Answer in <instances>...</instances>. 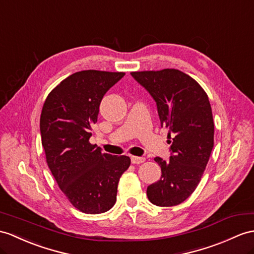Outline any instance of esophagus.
Instances as JSON below:
<instances>
[{
	"label": "esophagus",
	"mask_w": 254,
	"mask_h": 254,
	"mask_svg": "<svg viewBox=\"0 0 254 254\" xmlns=\"http://www.w3.org/2000/svg\"><path fill=\"white\" fill-rule=\"evenodd\" d=\"M145 162L144 157H138V156H131V163L134 165H139Z\"/></svg>",
	"instance_id": "obj_1"
}]
</instances>
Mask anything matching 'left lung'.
Returning <instances> with one entry per match:
<instances>
[{
  "instance_id": "8db88e82",
  "label": "left lung",
  "mask_w": 254,
  "mask_h": 254,
  "mask_svg": "<svg viewBox=\"0 0 254 254\" xmlns=\"http://www.w3.org/2000/svg\"><path fill=\"white\" fill-rule=\"evenodd\" d=\"M131 75L155 100L160 124L171 139L169 162L154 158L162 177L147 187V198L159 207L177 206L197 188L213 148L211 106L201 86L179 70L131 72Z\"/></svg>"
}]
</instances>
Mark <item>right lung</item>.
<instances>
[{"instance_id":"right-lung-1","label":"right lung","mask_w":254,"mask_h":254,"mask_svg":"<svg viewBox=\"0 0 254 254\" xmlns=\"http://www.w3.org/2000/svg\"><path fill=\"white\" fill-rule=\"evenodd\" d=\"M124 75L97 70L74 73L49 92L42 109L47 165L66 198L84 213H103L114 206L120 178L130 166L128 156L111 155L89 143L103 96Z\"/></svg>"}]
</instances>
